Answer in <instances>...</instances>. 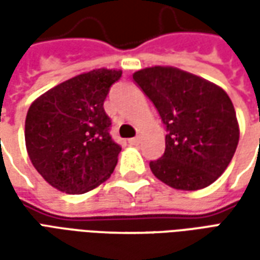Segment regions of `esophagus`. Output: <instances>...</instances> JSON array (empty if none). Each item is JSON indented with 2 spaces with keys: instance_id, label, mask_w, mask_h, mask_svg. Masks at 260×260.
I'll list each match as a JSON object with an SVG mask.
<instances>
[{
  "instance_id": "esophagus-1",
  "label": "esophagus",
  "mask_w": 260,
  "mask_h": 260,
  "mask_svg": "<svg viewBox=\"0 0 260 260\" xmlns=\"http://www.w3.org/2000/svg\"><path fill=\"white\" fill-rule=\"evenodd\" d=\"M128 143L132 145V146H138V145L141 143V138H139V136H136V138H131V139H128Z\"/></svg>"
}]
</instances>
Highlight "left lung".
<instances>
[{
    "instance_id": "obj_1",
    "label": "left lung",
    "mask_w": 260,
    "mask_h": 260,
    "mask_svg": "<svg viewBox=\"0 0 260 260\" xmlns=\"http://www.w3.org/2000/svg\"><path fill=\"white\" fill-rule=\"evenodd\" d=\"M167 128L161 158L150 170L181 191L206 188L229 167L240 125L229 94L201 76L174 67H149L132 75Z\"/></svg>"
}]
</instances>
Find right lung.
Returning a JSON list of instances; mask_svg holds the SVG:
<instances>
[{"instance_id":"add662e5","label":"right lung","mask_w":260,"mask_h":260,"mask_svg":"<svg viewBox=\"0 0 260 260\" xmlns=\"http://www.w3.org/2000/svg\"><path fill=\"white\" fill-rule=\"evenodd\" d=\"M121 69H93L54 86L31 103L26 150L37 173L55 189L78 195L110 178L121 146L110 136L104 100Z\"/></svg>"}]
</instances>
